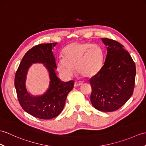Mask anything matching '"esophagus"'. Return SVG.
Masks as SVG:
<instances>
[{"label": "esophagus", "instance_id": "obj_1", "mask_svg": "<svg viewBox=\"0 0 146 146\" xmlns=\"http://www.w3.org/2000/svg\"><path fill=\"white\" fill-rule=\"evenodd\" d=\"M83 84L82 83H80V82H78V81H75L74 82V87H78V86H80Z\"/></svg>", "mask_w": 146, "mask_h": 146}]
</instances>
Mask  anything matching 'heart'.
<instances>
[{
	"label": "heart",
	"mask_w": 146,
	"mask_h": 146,
	"mask_svg": "<svg viewBox=\"0 0 146 146\" xmlns=\"http://www.w3.org/2000/svg\"><path fill=\"white\" fill-rule=\"evenodd\" d=\"M63 58L56 60V66L64 77L70 78L74 72L86 78H91L101 70L104 52L101 46L90 43L74 42L68 45L63 52Z\"/></svg>",
	"instance_id": "obj_1"
}]
</instances>
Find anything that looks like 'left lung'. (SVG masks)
<instances>
[{
    "label": "left lung",
    "mask_w": 146,
    "mask_h": 146,
    "mask_svg": "<svg viewBox=\"0 0 146 146\" xmlns=\"http://www.w3.org/2000/svg\"><path fill=\"white\" fill-rule=\"evenodd\" d=\"M107 55L102 69L90 80V100L96 110L111 112L120 108L133 95L136 70L124 46L115 40L102 38Z\"/></svg>",
    "instance_id": "8db88e82"
}]
</instances>
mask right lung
<instances>
[{"label":"right lung","mask_w":146,"mask_h":146,"mask_svg":"<svg viewBox=\"0 0 146 146\" xmlns=\"http://www.w3.org/2000/svg\"><path fill=\"white\" fill-rule=\"evenodd\" d=\"M57 43L40 44L27 52L20 63L15 76V87L23 110L42 119L56 117L63 110L68 94L73 88L74 81H62L55 72L56 62L53 48ZM33 63L44 64L49 72V86L42 95L34 96L26 88V76Z\"/></svg>","instance_id":"obj_1"}]
</instances>
